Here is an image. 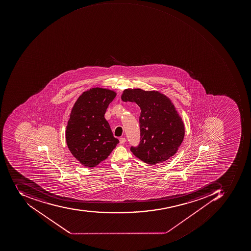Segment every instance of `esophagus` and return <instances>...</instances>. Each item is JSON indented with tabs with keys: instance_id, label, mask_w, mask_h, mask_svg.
Returning <instances> with one entry per match:
<instances>
[{
	"instance_id": "34e87169",
	"label": "esophagus",
	"mask_w": 251,
	"mask_h": 251,
	"mask_svg": "<svg viewBox=\"0 0 251 251\" xmlns=\"http://www.w3.org/2000/svg\"><path fill=\"white\" fill-rule=\"evenodd\" d=\"M126 138H120V143L121 144V145H123V144H124L125 142H126Z\"/></svg>"
}]
</instances>
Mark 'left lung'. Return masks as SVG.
<instances>
[{
    "instance_id": "left-lung-1",
    "label": "left lung",
    "mask_w": 251,
    "mask_h": 251,
    "mask_svg": "<svg viewBox=\"0 0 251 251\" xmlns=\"http://www.w3.org/2000/svg\"><path fill=\"white\" fill-rule=\"evenodd\" d=\"M121 99L141 109L140 144L130 149L134 155L152 165L173 157L183 141L185 127L171 99L159 91L139 88L126 89Z\"/></svg>"
}]
</instances>
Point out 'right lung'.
<instances>
[{"label":"right lung","mask_w":251,"mask_h":251,"mask_svg":"<svg viewBox=\"0 0 251 251\" xmlns=\"http://www.w3.org/2000/svg\"><path fill=\"white\" fill-rule=\"evenodd\" d=\"M116 96L109 89L94 87L82 93L72 107L65 139L72 155L84 167L106 160L120 142L104 117Z\"/></svg>","instance_id":"right-lung-1"}]
</instances>
